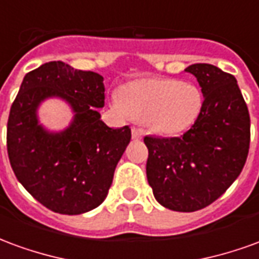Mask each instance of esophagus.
<instances>
[{
  "instance_id": "1",
  "label": "esophagus",
  "mask_w": 259,
  "mask_h": 259,
  "mask_svg": "<svg viewBox=\"0 0 259 259\" xmlns=\"http://www.w3.org/2000/svg\"><path fill=\"white\" fill-rule=\"evenodd\" d=\"M132 137H133V140H141L143 132H141L140 129H137V127H133V129H132Z\"/></svg>"
}]
</instances>
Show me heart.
<instances>
[{
	"label": "heart",
	"instance_id": "heart-1",
	"mask_svg": "<svg viewBox=\"0 0 259 259\" xmlns=\"http://www.w3.org/2000/svg\"><path fill=\"white\" fill-rule=\"evenodd\" d=\"M120 100L127 115L162 135H178L191 127L204 102L197 85L175 79L132 81L122 90Z\"/></svg>",
	"mask_w": 259,
	"mask_h": 259
}]
</instances>
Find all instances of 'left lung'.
<instances>
[{
  "label": "left lung",
  "instance_id": "left-lung-1",
  "mask_svg": "<svg viewBox=\"0 0 259 259\" xmlns=\"http://www.w3.org/2000/svg\"><path fill=\"white\" fill-rule=\"evenodd\" d=\"M194 74L204 102L200 116L180 137L146 136L147 179L165 208H205L241 174L250 150V113L237 80L209 64L186 68Z\"/></svg>",
  "mask_w": 259,
  "mask_h": 259
}]
</instances>
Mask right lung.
Masks as SVG:
<instances>
[{
    "label": "right lung",
    "instance_id": "obj_1",
    "mask_svg": "<svg viewBox=\"0 0 259 259\" xmlns=\"http://www.w3.org/2000/svg\"><path fill=\"white\" fill-rule=\"evenodd\" d=\"M101 74L53 61L26 74L9 111L7 150L12 170L40 204L79 215L105 200L113 172L132 139L129 126L108 127L97 108L105 104ZM62 96L75 120L62 134L36 123L35 109L47 96Z\"/></svg>",
    "mask_w": 259,
    "mask_h": 259
}]
</instances>
